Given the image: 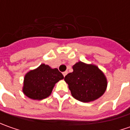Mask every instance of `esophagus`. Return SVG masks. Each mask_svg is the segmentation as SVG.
Wrapping results in <instances>:
<instances>
[{
    "label": "esophagus",
    "instance_id": "esophagus-1",
    "mask_svg": "<svg viewBox=\"0 0 130 130\" xmlns=\"http://www.w3.org/2000/svg\"><path fill=\"white\" fill-rule=\"evenodd\" d=\"M67 72H63V77H65L67 74Z\"/></svg>",
    "mask_w": 130,
    "mask_h": 130
}]
</instances>
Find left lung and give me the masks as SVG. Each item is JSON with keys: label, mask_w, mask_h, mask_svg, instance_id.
Returning a JSON list of instances; mask_svg holds the SVG:
<instances>
[{"label": "left lung", "mask_w": 130, "mask_h": 130, "mask_svg": "<svg viewBox=\"0 0 130 130\" xmlns=\"http://www.w3.org/2000/svg\"><path fill=\"white\" fill-rule=\"evenodd\" d=\"M73 72L64 77L72 95L81 102L93 101L103 95L107 87L104 74L98 67L82 61L72 67Z\"/></svg>", "instance_id": "1"}]
</instances>
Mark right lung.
Listing matches in <instances>:
<instances>
[{"label": "right lung", "instance_id": "add662e5", "mask_svg": "<svg viewBox=\"0 0 130 130\" xmlns=\"http://www.w3.org/2000/svg\"><path fill=\"white\" fill-rule=\"evenodd\" d=\"M62 79L63 76L58 69L43 63L26 74L23 92L31 99L42 100L51 95L55 84Z\"/></svg>", "mask_w": 130, "mask_h": 130}]
</instances>
